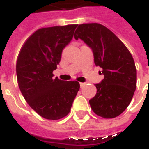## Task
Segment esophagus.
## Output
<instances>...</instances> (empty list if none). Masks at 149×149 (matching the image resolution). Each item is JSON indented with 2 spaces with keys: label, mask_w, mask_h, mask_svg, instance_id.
Returning <instances> with one entry per match:
<instances>
[{
  "label": "esophagus",
  "mask_w": 149,
  "mask_h": 149,
  "mask_svg": "<svg viewBox=\"0 0 149 149\" xmlns=\"http://www.w3.org/2000/svg\"><path fill=\"white\" fill-rule=\"evenodd\" d=\"M79 84H80V87H82L84 85V83H79Z\"/></svg>",
  "instance_id": "obj_1"
}]
</instances>
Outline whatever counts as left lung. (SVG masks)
Wrapping results in <instances>:
<instances>
[{"label":"left lung","instance_id":"left-lung-1","mask_svg":"<svg viewBox=\"0 0 149 149\" xmlns=\"http://www.w3.org/2000/svg\"><path fill=\"white\" fill-rule=\"evenodd\" d=\"M91 48L96 66L102 68L104 79L95 84L97 93L89 100L92 110L104 118L121 114L129 106L137 84V70L133 56L124 44L98 23L82 24L74 32Z\"/></svg>","mask_w":149,"mask_h":149}]
</instances>
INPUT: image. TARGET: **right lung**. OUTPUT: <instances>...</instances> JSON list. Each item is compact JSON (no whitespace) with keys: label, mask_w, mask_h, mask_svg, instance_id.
I'll use <instances>...</instances> for the list:
<instances>
[{"label":"right lung","mask_w":149,"mask_h":149,"mask_svg":"<svg viewBox=\"0 0 149 149\" xmlns=\"http://www.w3.org/2000/svg\"><path fill=\"white\" fill-rule=\"evenodd\" d=\"M77 25L39 29L26 40L16 62L17 82L28 104L39 115L57 120L70 113L79 89L77 81L54 78L62 50Z\"/></svg>","instance_id":"add662e5"}]
</instances>
